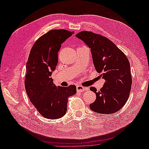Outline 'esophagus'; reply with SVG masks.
<instances>
[{
  "label": "esophagus",
  "instance_id": "1",
  "mask_svg": "<svg viewBox=\"0 0 149 149\" xmlns=\"http://www.w3.org/2000/svg\"><path fill=\"white\" fill-rule=\"evenodd\" d=\"M76 89H77V91L79 92V93L84 92L85 91H88V88L83 87V86H77Z\"/></svg>",
  "mask_w": 149,
  "mask_h": 149
}]
</instances>
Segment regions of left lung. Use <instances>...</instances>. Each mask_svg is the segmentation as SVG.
Returning <instances> with one entry per match:
<instances>
[{"label": "left lung", "mask_w": 149, "mask_h": 149, "mask_svg": "<svg viewBox=\"0 0 149 149\" xmlns=\"http://www.w3.org/2000/svg\"><path fill=\"white\" fill-rule=\"evenodd\" d=\"M91 48L93 64L100 76L106 81L99 91L91 87L96 100L89 104L97 113L113 114L128 100L132 76L127 58L110 40L91 31H83L76 35Z\"/></svg>", "instance_id": "left-lung-1"}]
</instances>
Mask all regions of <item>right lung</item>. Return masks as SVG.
<instances>
[{
  "instance_id": "right-lung-1",
  "label": "right lung",
  "mask_w": 149,
  "mask_h": 149,
  "mask_svg": "<svg viewBox=\"0 0 149 149\" xmlns=\"http://www.w3.org/2000/svg\"><path fill=\"white\" fill-rule=\"evenodd\" d=\"M73 34L74 31L62 29L49 31L34 43L26 63V94L40 114L47 119L62 118L67 111L68 97L76 93L75 85L56 86L51 78L61 44Z\"/></svg>"
}]
</instances>
